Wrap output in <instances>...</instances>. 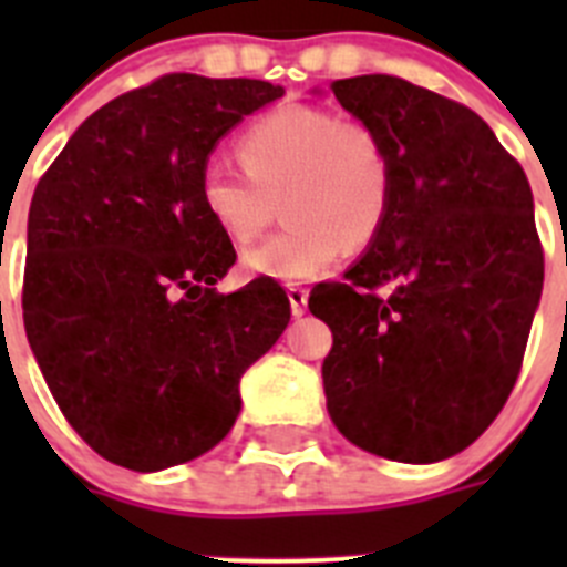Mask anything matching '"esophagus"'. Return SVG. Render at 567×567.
Returning <instances> with one entry per match:
<instances>
[{
    "label": "esophagus",
    "mask_w": 567,
    "mask_h": 567,
    "mask_svg": "<svg viewBox=\"0 0 567 567\" xmlns=\"http://www.w3.org/2000/svg\"><path fill=\"white\" fill-rule=\"evenodd\" d=\"M287 295H289V307H292V315H295V318H300V315L307 312L309 289L300 287V284H289Z\"/></svg>",
    "instance_id": "34e87169"
}]
</instances>
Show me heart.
<instances>
[{"label":"heart","instance_id":"heart-1","mask_svg":"<svg viewBox=\"0 0 567 567\" xmlns=\"http://www.w3.org/2000/svg\"><path fill=\"white\" fill-rule=\"evenodd\" d=\"M238 162H207L198 204L233 244L258 238L284 209L287 227L244 255V272L298 284L369 247L394 198V155L385 135L358 115L318 104L269 110L238 135Z\"/></svg>","mask_w":567,"mask_h":567}]
</instances>
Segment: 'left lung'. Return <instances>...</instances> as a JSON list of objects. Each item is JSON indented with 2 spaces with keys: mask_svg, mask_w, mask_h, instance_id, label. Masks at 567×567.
<instances>
[{
  "mask_svg": "<svg viewBox=\"0 0 567 567\" xmlns=\"http://www.w3.org/2000/svg\"><path fill=\"white\" fill-rule=\"evenodd\" d=\"M332 93L385 135L394 198L343 284L309 295L334 338L329 417L363 452L437 463L494 423L523 369L545 275L528 178L454 99L385 73Z\"/></svg>",
  "mask_w": 567,
  "mask_h": 567,
  "instance_id": "left-lung-1",
  "label": "left lung"
}]
</instances>
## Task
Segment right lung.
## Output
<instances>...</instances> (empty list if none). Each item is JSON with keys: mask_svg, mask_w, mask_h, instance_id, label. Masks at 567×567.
<instances>
[{"mask_svg": "<svg viewBox=\"0 0 567 567\" xmlns=\"http://www.w3.org/2000/svg\"><path fill=\"white\" fill-rule=\"evenodd\" d=\"M280 96L167 73L99 107L39 178L24 332L64 420L110 463L162 471L221 443L240 374L287 329L272 278L215 289L238 255L198 204L215 142Z\"/></svg>", "mask_w": 567, "mask_h": 567, "instance_id": "add662e5", "label": "right lung"}]
</instances>
